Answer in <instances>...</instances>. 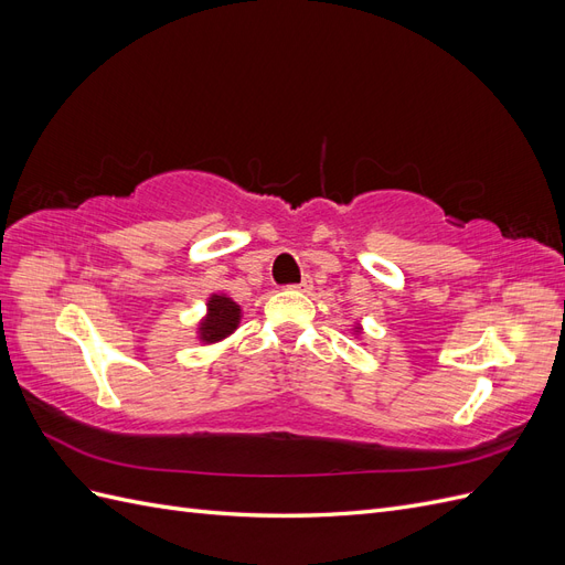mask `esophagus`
<instances>
[{
    "mask_svg": "<svg viewBox=\"0 0 565 565\" xmlns=\"http://www.w3.org/2000/svg\"><path fill=\"white\" fill-rule=\"evenodd\" d=\"M292 289H299V292H306V289H311V278H303L301 282H297V285H289Z\"/></svg>",
    "mask_w": 565,
    "mask_h": 565,
    "instance_id": "1",
    "label": "esophagus"
}]
</instances>
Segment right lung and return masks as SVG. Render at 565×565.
<instances>
[{
  "instance_id": "obj_1",
  "label": "right lung",
  "mask_w": 565,
  "mask_h": 565,
  "mask_svg": "<svg viewBox=\"0 0 565 565\" xmlns=\"http://www.w3.org/2000/svg\"><path fill=\"white\" fill-rule=\"evenodd\" d=\"M241 320V309L228 297H212L210 299V316L202 322V339L218 341L231 334Z\"/></svg>"
}]
</instances>
